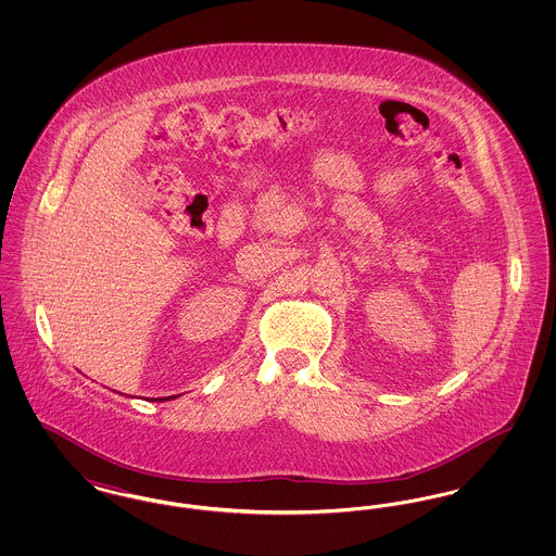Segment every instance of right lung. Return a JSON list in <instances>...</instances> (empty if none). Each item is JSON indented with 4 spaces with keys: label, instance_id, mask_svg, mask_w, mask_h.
<instances>
[{
    "label": "right lung",
    "instance_id": "right-lung-1",
    "mask_svg": "<svg viewBox=\"0 0 556 556\" xmlns=\"http://www.w3.org/2000/svg\"><path fill=\"white\" fill-rule=\"evenodd\" d=\"M173 396L164 397V400H170ZM160 402H162V397H160Z\"/></svg>",
    "mask_w": 556,
    "mask_h": 556
}]
</instances>
